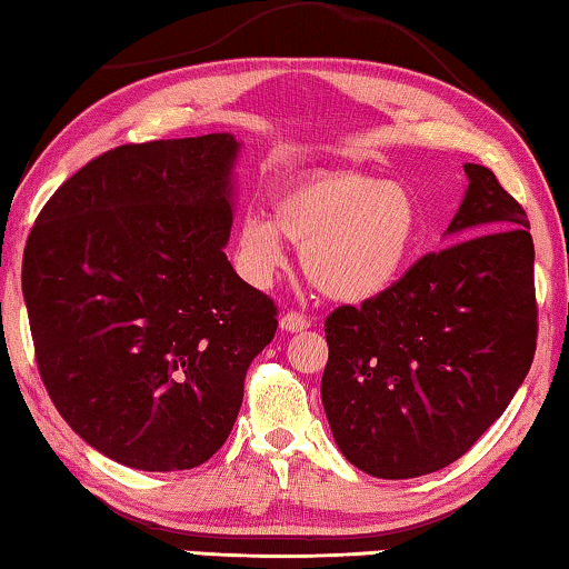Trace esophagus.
<instances>
[{"label":"esophagus","mask_w":569,"mask_h":569,"mask_svg":"<svg viewBox=\"0 0 569 569\" xmlns=\"http://www.w3.org/2000/svg\"><path fill=\"white\" fill-rule=\"evenodd\" d=\"M309 327H311V321L299 311H286L281 317L283 332H303V329H309Z\"/></svg>","instance_id":"34e87169"}]
</instances>
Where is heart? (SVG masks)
<instances>
[{
	"instance_id": "obj_1",
	"label": "heart",
	"mask_w": 569,
	"mask_h": 569,
	"mask_svg": "<svg viewBox=\"0 0 569 569\" xmlns=\"http://www.w3.org/2000/svg\"><path fill=\"white\" fill-rule=\"evenodd\" d=\"M419 237V207L403 186L362 173L301 178L273 199V219L248 211L234 262L252 283L283 266V240L301 250L309 281L329 299L362 303L401 278Z\"/></svg>"
}]
</instances>
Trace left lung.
<instances>
[{"label":"left lung","mask_w":569,"mask_h":569,"mask_svg":"<svg viewBox=\"0 0 569 569\" xmlns=\"http://www.w3.org/2000/svg\"><path fill=\"white\" fill-rule=\"evenodd\" d=\"M465 173L447 227L465 240L325 321L321 403L339 452L372 478H419L460 460L511 403L537 350L527 211L486 166L465 163Z\"/></svg>","instance_id":"obj_1"}]
</instances>
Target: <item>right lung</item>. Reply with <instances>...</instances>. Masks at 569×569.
I'll return each mask as SVG.
<instances>
[{"instance_id": "1", "label": "right lung", "mask_w": 569, "mask_h": 569, "mask_svg": "<svg viewBox=\"0 0 569 569\" xmlns=\"http://www.w3.org/2000/svg\"><path fill=\"white\" fill-rule=\"evenodd\" d=\"M230 132L120 146L76 171L28 237L22 296L50 401L83 442L148 472L227 442L276 303L224 256Z\"/></svg>"}]
</instances>
